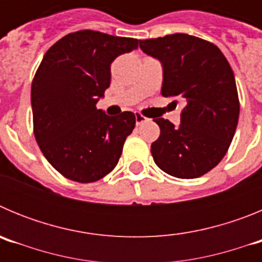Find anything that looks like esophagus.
<instances>
[{
	"mask_svg": "<svg viewBox=\"0 0 262 262\" xmlns=\"http://www.w3.org/2000/svg\"><path fill=\"white\" fill-rule=\"evenodd\" d=\"M135 120H136V126H140V124L145 123V122H147L148 119L144 117V115L136 113V114H135Z\"/></svg>",
	"mask_w": 262,
	"mask_h": 262,
	"instance_id": "esophagus-1",
	"label": "esophagus"
}]
</instances>
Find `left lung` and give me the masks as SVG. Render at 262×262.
Here are the masks:
<instances>
[{"instance_id":"8db88e82","label":"left lung","mask_w":262,"mask_h":262,"mask_svg":"<svg viewBox=\"0 0 262 262\" xmlns=\"http://www.w3.org/2000/svg\"><path fill=\"white\" fill-rule=\"evenodd\" d=\"M140 48L161 62V94L185 102L178 126L155 119V163L173 177H201L221 163L235 135L240 105L232 69L216 46L181 32L140 40Z\"/></svg>"}]
</instances>
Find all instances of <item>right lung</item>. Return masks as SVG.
I'll list each match as a JSON object with an SVG mask.
<instances>
[{
	"mask_svg": "<svg viewBox=\"0 0 262 262\" xmlns=\"http://www.w3.org/2000/svg\"><path fill=\"white\" fill-rule=\"evenodd\" d=\"M139 41L82 30L43 56L31 85L34 134L48 163L72 181H98L119 161L135 115L108 117L96 105L110 86L111 62Z\"/></svg>",
	"mask_w": 262,
	"mask_h": 262,
	"instance_id": "obj_1",
	"label": "right lung"
}]
</instances>
